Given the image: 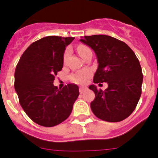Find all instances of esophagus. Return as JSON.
I'll return each instance as SVG.
<instances>
[{
	"label": "esophagus",
	"mask_w": 158,
	"mask_h": 158,
	"mask_svg": "<svg viewBox=\"0 0 158 158\" xmlns=\"http://www.w3.org/2000/svg\"><path fill=\"white\" fill-rule=\"evenodd\" d=\"M87 87H80V88H79V91H80V93L81 94H82V93H84V91H85L86 90H87Z\"/></svg>",
	"instance_id": "esophagus-1"
}]
</instances>
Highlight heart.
<instances>
[{
    "mask_svg": "<svg viewBox=\"0 0 158 158\" xmlns=\"http://www.w3.org/2000/svg\"><path fill=\"white\" fill-rule=\"evenodd\" d=\"M87 50H89V48L87 47L84 46V45H80L78 48H77V51H78V53L80 55H81V57H82L84 52L87 51ZM68 54H69V50H67L65 51L64 54V63L66 62ZM90 74H91V73H90V71H88V70H83V71H77V72L72 74L71 77H70V78H71L73 82L76 83V84H84L87 82V81L90 77Z\"/></svg>",
    "mask_w": 158,
    "mask_h": 158,
    "instance_id": "b5f03b06",
    "label": "heart"
}]
</instances>
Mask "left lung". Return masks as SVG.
<instances>
[{
    "mask_svg": "<svg viewBox=\"0 0 158 158\" xmlns=\"http://www.w3.org/2000/svg\"><path fill=\"white\" fill-rule=\"evenodd\" d=\"M80 41L96 54L98 67L94 83L108 84L105 90L89 86L95 94L92 111L103 121H123L131 114L141 95L143 74L138 59L128 45L110 36H84Z\"/></svg>",
    "mask_w": 158,
    "mask_h": 158,
    "instance_id": "left-lung-1",
    "label": "left lung"
}]
</instances>
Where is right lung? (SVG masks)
Instances as JSON below:
<instances>
[{
  "mask_svg": "<svg viewBox=\"0 0 158 158\" xmlns=\"http://www.w3.org/2000/svg\"><path fill=\"white\" fill-rule=\"evenodd\" d=\"M74 37L48 36L31 44L20 58L15 73V89L23 110L34 122L54 127L71 114L79 88L69 84L54 85L61 71L65 48Z\"/></svg>",
  "mask_w": 158,
  "mask_h": 158,
  "instance_id": "obj_1",
  "label": "right lung"
}]
</instances>
